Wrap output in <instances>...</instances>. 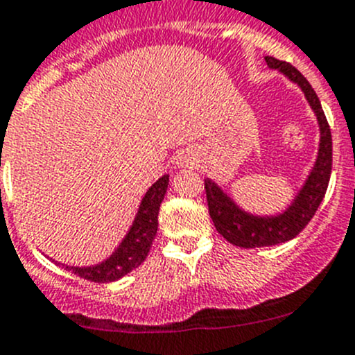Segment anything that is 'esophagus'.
Here are the masks:
<instances>
[{
    "mask_svg": "<svg viewBox=\"0 0 355 355\" xmlns=\"http://www.w3.org/2000/svg\"><path fill=\"white\" fill-rule=\"evenodd\" d=\"M195 164V157L191 151H183V153L178 155V158H175V165L178 167H190V165Z\"/></svg>",
    "mask_w": 355,
    "mask_h": 355,
    "instance_id": "esophagus-1",
    "label": "esophagus"
}]
</instances>
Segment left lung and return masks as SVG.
Segmentation results:
<instances>
[{"mask_svg": "<svg viewBox=\"0 0 355 355\" xmlns=\"http://www.w3.org/2000/svg\"><path fill=\"white\" fill-rule=\"evenodd\" d=\"M265 60L270 69H277L284 74L289 82L298 85L303 92L306 103L315 114L317 125H319V150H317L315 162L306 175L305 183L302 184L291 204L277 214L259 216L248 212L216 181L205 178L209 214H211L216 230L230 244L244 249L277 245L295 239L309 225V221L319 209L327 190L333 164L331 130H329L326 114H324L319 97L313 92L312 85L289 62L279 60L275 57H265Z\"/></svg>", "mask_w": 355, "mask_h": 355, "instance_id": "obj_1", "label": "left lung"}]
</instances>
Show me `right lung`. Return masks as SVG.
<instances>
[{
    "instance_id": "obj_1",
    "label": "right lung",
    "mask_w": 355,
    "mask_h": 355,
    "mask_svg": "<svg viewBox=\"0 0 355 355\" xmlns=\"http://www.w3.org/2000/svg\"><path fill=\"white\" fill-rule=\"evenodd\" d=\"M167 184L168 174H164L160 180L155 181L148 188L129 232L125 234L116 249L106 259L90 266H71L55 261V259L52 261H55V265L64 266L74 275L92 282H113L132 272L146 259L151 244L157 237L158 211H160V204L167 191Z\"/></svg>"
}]
</instances>
